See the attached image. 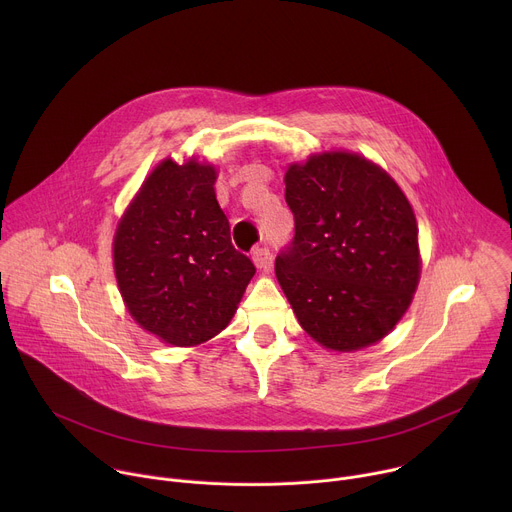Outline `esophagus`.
<instances>
[{
  "label": "esophagus",
  "mask_w": 512,
  "mask_h": 512,
  "mask_svg": "<svg viewBox=\"0 0 512 512\" xmlns=\"http://www.w3.org/2000/svg\"><path fill=\"white\" fill-rule=\"evenodd\" d=\"M253 263H255V267L259 269V271H269L271 269V263H273V257H271V253H269V249H255L253 251Z\"/></svg>",
  "instance_id": "esophagus-1"
}]
</instances>
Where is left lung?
<instances>
[{"label": "left lung", "mask_w": 512, "mask_h": 512, "mask_svg": "<svg viewBox=\"0 0 512 512\" xmlns=\"http://www.w3.org/2000/svg\"><path fill=\"white\" fill-rule=\"evenodd\" d=\"M296 237L275 275L300 326L332 352L381 342L405 316L421 277L419 229L401 186L346 150L285 170Z\"/></svg>", "instance_id": "1"}]
</instances>
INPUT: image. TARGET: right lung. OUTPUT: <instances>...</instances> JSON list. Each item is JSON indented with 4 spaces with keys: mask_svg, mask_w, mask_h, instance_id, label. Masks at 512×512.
<instances>
[{
    "mask_svg": "<svg viewBox=\"0 0 512 512\" xmlns=\"http://www.w3.org/2000/svg\"><path fill=\"white\" fill-rule=\"evenodd\" d=\"M216 178L210 162L164 158L145 176L113 235L125 310L170 346H198L223 332L255 275L251 259L231 243Z\"/></svg>",
    "mask_w": 512,
    "mask_h": 512,
    "instance_id": "1",
    "label": "right lung"
}]
</instances>
